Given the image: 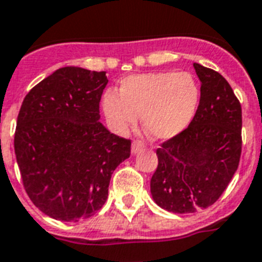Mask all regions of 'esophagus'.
<instances>
[{
	"mask_svg": "<svg viewBox=\"0 0 262 262\" xmlns=\"http://www.w3.org/2000/svg\"><path fill=\"white\" fill-rule=\"evenodd\" d=\"M144 149V144L141 141H138V140H135L133 144H132V151L133 153H138V151H141Z\"/></svg>",
	"mask_w": 262,
	"mask_h": 262,
	"instance_id": "esophagus-1",
	"label": "esophagus"
}]
</instances>
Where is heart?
I'll use <instances>...</instances> for the list:
<instances>
[{"label":"heart","instance_id":"obj_1","mask_svg":"<svg viewBox=\"0 0 262 262\" xmlns=\"http://www.w3.org/2000/svg\"><path fill=\"white\" fill-rule=\"evenodd\" d=\"M199 100V85L190 73L150 72L124 78L118 93L106 92L102 109L117 133H125L141 114L142 125L151 137L169 140L190 124Z\"/></svg>","mask_w":262,"mask_h":262}]
</instances>
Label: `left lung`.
<instances>
[{"label":"left lung","instance_id":"8db88e82","mask_svg":"<svg viewBox=\"0 0 262 262\" xmlns=\"http://www.w3.org/2000/svg\"><path fill=\"white\" fill-rule=\"evenodd\" d=\"M201 82L200 104L189 126L156 150L151 197L173 213L213 205L236 173L241 157L243 113L238 98L219 72L193 63Z\"/></svg>","mask_w":262,"mask_h":262}]
</instances>
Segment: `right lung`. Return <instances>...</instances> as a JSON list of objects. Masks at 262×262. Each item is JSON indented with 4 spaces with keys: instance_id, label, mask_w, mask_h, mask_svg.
Returning <instances> with one entry per match:
<instances>
[{
    "instance_id": "1",
    "label": "right lung",
    "mask_w": 262,
    "mask_h": 262,
    "mask_svg": "<svg viewBox=\"0 0 262 262\" xmlns=\"http://www.w3.org/2000/svg\"><path fill=\"white\" fill-rule=\"evenodd\" d=\"M106 72L67 67L38 82L17 117L14 151L24 188L46 216L89 219L107 199L114 169L130 140L100 122Z\"/></svg>"
}]
</instances>
